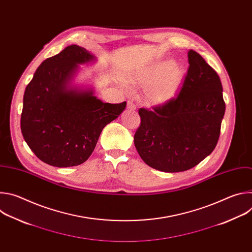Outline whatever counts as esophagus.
Wrapping results in <instances>:
<instances>
[{"instance_id":"obj_1","label":"esophagus","mask_w":252,"mask_h":252,"mask_svg":"<svg viewBox=\"0 0 252 252\" xmlns=\"http://www.w3.org/2000/svg\"><path fill=\"white\" fill-rule=\"evenodd\" d=\"M126 107H127V110H129V111H131V112H134L135 110H136V107H135V104L131 101V100H129V101H127V104H126Z\"/></svg>"}]
</instances>
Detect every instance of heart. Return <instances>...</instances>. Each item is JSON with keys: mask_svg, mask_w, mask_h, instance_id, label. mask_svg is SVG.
I'll return each mask as SVG.
<instances>
[{"mask_svg": "<svg viewBox=\"0 0 252 252\" xmlns=\"http://www.w3.org/2000/svg\"><path fill=\"white\" fill-rule=\"evenodd\" d=\"M184 78V67L177 62L166 60L151 65L136 79L143 86H149L147 96L156 104L168 101L175 94Z\"/></svg>", "mask_w": 252, "mask_h": 252, "instance_id": "b5f03b06", "label": "heart"}]
</instances>
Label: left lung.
<instances>
[{"mask_svg": "<svg viewBox=\"0 0 252 252\" xmlns=\"http://www.w3.org/2000/svg\"><path fill=\"white\" fill-rule=\"evenodd\" d=\"M178 94L154 111L139 109L135 149L151 167L164 172L192 168L217 147L225 113L219 75L193 50Z\"/></svg>", "mask_w": 252, "mask_h": 252, "instance_id": "8db88e82", "label": "left lung"}]
</instances>
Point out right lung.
<instances>
[{
  "label": "right lung",
  "mask_w": 252,
  "mask_h": 252,
  "mask_svg": "<svg viewBox=\"0 0 252 252\" xmlns=\"http://www.w3.org/2000/svg\"><path fill=\"white\" fill-rule=\"evenodd\" d=\"M96 58L77 45L44 61L25 90L21 129L32 152L57 167L84 163L102 128L116 120L126 102H103L92 87L74 85L80 64Z\"/></svg>",
  "instance_id": "add662e5"
}]
</instances>
